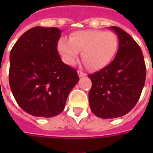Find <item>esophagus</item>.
I'll list each match as a JSON object with an SVG mask.
<instances>
[{
    "label": "esophagus",
    "mask_w": 153,
    "mask_h": 153,
    "mask_svg": "<svg viewBox=\"0 0 153 153\" xmlns=\"http://www.w3.org/2000/svg\"><path fill=\"white\" fill-rule=\"evenodd\" d=\"M77 74H78V76H79L80 77L85 76L86 75H87V74L84 73V72H83V71H77Z\"/></svg>",
    "instance_id": "obj_1"
}]
</instances>
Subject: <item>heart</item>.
Listing matches in <instances>:
<instances>
[{
    "mask_svg": "<svg viewBox=\"0 0 153 153\" xmlns=\"http://www.w3.org/2000/svg\"><path fill=\"white\" fill-rule=\"evenodd\" d=\"M118 48L117 36L112 31L87 30L73 32L70 40L61 38L57 49L65 64L72 65L79 52L86 65L92 70H100L112 60Z\"/></svg>",
    "mask_w": 153,
    "mask_h": 153,
    "instance_id": "b5f03b06",
    "label": "heart"
}]
</instances>
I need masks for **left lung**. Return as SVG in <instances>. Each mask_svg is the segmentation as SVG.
<instances>
[{
  "mask_svg": "<svg viewBox=\"0 0 153 153\" xmlns=\"http://www.w3.org/2000/svg\"><path fill=\"white\" fill-rule=\"evenodd\" d=\"M119 41L113 61L97 72L89 74L90 109L100 118H116L132 110L140 99L146 81L142 51L130 35L111 26Z\"/></svg>",
  "mask_w": 153,
  "mask_h": 153,
  "instance_id": "obj_1",
  "label": "left lung"
}]
</instances>
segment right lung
<instances>
[{
  "label": "right lung",
  "mask_w": 153,
  "mask_h": 153,
  "mask_svg": "<svg viewBox=\"0 0 153 153\" xmlns=\"http://www.w3.org/2000/svg\"><path fill=\"white\" fill-rule=\"evenodd\" d=\"M61 30L36 26L21 36L10 53L9 84L27 113L52 117L61 113L79 81L76 69L63 63L57 50Z\"/></svg>",
  "instance_id": "1"
}]
</instances>
